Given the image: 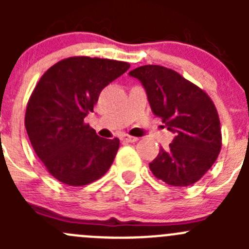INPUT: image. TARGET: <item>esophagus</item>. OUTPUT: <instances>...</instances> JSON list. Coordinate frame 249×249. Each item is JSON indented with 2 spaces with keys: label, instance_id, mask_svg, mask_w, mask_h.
<instances>
[{
  "label": "esophagus",
  "instance_id": "1",
  "mask_svg": "<svg viewBox=\"0 0 249 249\" xmlns=\"http://www.w3.org/2000/svg\"><path fill=\"white\" fill-rule=\"evenodd\" d=\"M124 141L127 143H134V142H136V141H139V139L135 136H129V135H126V136L124 137Z\"/></svg>",
  "mask_w": 249,
  "mask_h": 249
}]
</instances>
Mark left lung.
Segmentation results:
<instances>
[{"instance_id": "obj_1", "label": "left lung", "mask_w": 249, "mask_h": 249, "mask_svg": "<svg viewBox=\"0 0 249 249\" xmlns=\"http://www.w3.org/2000/svg\"><path fill=\"white\" fill-rule=\"evenodd\" d=\"M144 87L153 113L176 136L149 164L153 175L173 187L196 183L222 148L217 108L205 91L176 71L145 65L129 72Z\"/></svg>"}]
</instances>
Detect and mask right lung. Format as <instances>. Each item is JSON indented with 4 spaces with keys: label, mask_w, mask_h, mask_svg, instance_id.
<instances>
[{
    "label": "right lung",
    "mask_w": 249,
    "mask_h": 249,
    "mask_svg": "<svg viewBox=\"0 0 249 249\" xmlns=\"http://www.w3.org/2000/svg\"><path fill=\"white\" fill-rule=\"evenodd\" d=\"M117 60L72 56L53 65L35 87L25 127L48 172L67 185L95 182L112 165L119 139L97 136L84 118L105 87L129 70Z\"/></svg>",
    "instance_id": "1"
}]
</instances>
